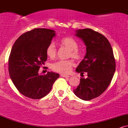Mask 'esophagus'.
<instances>
[{
  "label": "esophagus",
  "instance_id": "1",
  "mask_svg": "<svg viewBox=\"0 0 128 128\" xmlns=\"http://www.w3.org/2000/svg\"><path fill=\"white\" fill-rule=\"evenodd\" d=\"M61 77H63V78H69V77H70V76H68V75H66V74H61Z\"/></svg>",
  "mask_w": 128,
  "mask_h": 128
}]
</instances>
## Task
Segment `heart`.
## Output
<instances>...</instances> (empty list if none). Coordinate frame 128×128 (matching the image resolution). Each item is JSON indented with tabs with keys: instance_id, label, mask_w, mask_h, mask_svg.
<instances>
[{
	"instance_id": "1",
	"label": "heart",
	"mask_w": 128,
	"mask_h": 128,
	"mask_svg": "<svg viewBox=\"0 0 128 128\" xmlns=\"http://www.w3.org/2000/svg\"><path fill=\"white\" fill-rule=\"evenodd\" d=\"M60 44L69 50L68 57L79 59L81 57V54L78 50V43L74 38L72 37H64L60 41ZM46 55L51 59H54L56 55V49L54 43H51L48 46L46 50ZM74 64L71 60L57 61L52 64L51 68L54 71L62 74H67L71 72L73 66Z\"/></svg>"
}]
</instances>
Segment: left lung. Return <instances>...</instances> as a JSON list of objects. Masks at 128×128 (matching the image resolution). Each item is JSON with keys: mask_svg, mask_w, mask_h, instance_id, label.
<instances>
[{"mask_svg": "<svg viewBox=\"0 0 128 128\" xmlns=\"http://www.w3.org/2000/svg\"><path fill=\"white\" fill-rule=\"evenodd\" d=\"M75 36L86 46V54L76 67V72H87L80 84L73 90L74 94L84 100L99 96L109 86L116 71V62L109 41L99 32L91 29H78Z\"/></svg>", "mask_w": 128, "mask_h": 128, "instance_id": "obj_1", "label": "left lung"}]
</instances>
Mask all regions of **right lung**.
Returning a JSON list of instances; mask_svg holds the SVG:
<instances>
[{"instance_id": "add662e5", "label": "right lung", "mask_w": 128, "mask_h": 128, "mask_svg": "<svg viewBox=\"0 0 128 128\" xmlns=\"http://www.w3.org/2000/svg\"><path fill=\"white\" fill-rule=\"evenodd\" d=\"M56 36L54 30L34 29L23 34L13 45L8 61L10 76L18 92L27 98L39 99L46 96L58 73L40 74L48 56L46 50Z\"/></svg>"}]
</instances>
